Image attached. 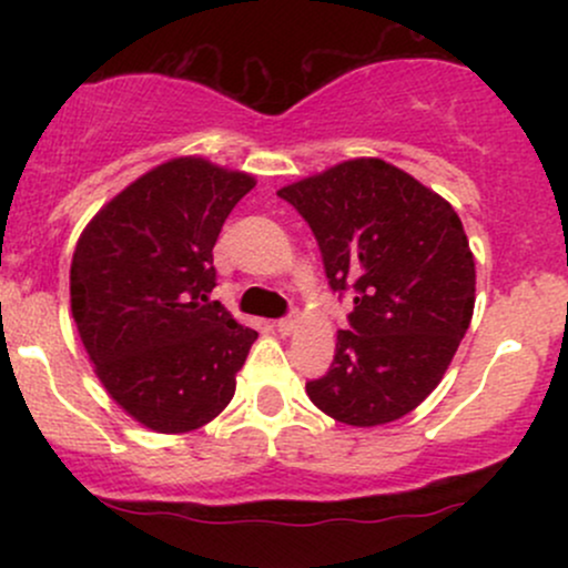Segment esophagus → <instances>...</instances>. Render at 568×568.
<instances>
[{"label":"esophagus","mask_w":568,"mask_h":568,"mask_svg":"<svg viewBox=\"0 0 568 568\" xmlns=\"http://www.w3.org/2000/svg\"><path fill=\"white\" fill-rule=\"evenodd\" d=\"M296 323H298L296 315L283 317V321H277V331H280V334H283V336H288V334H293V328H296Z\"/></svg>","instance_id":"esophagus-1"}]
</instances>
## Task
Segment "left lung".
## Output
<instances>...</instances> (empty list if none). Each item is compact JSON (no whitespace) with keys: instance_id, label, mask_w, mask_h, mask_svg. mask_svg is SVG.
Returning <instances> with one entry per match:
<instances>
[{"instance_id":"8db88e82","label":"left lung","mask_w":568,"mask_h":568,"mask_svg":"<svg viewBox=\"0 0 568 568\" xmlns=\"http://www.w3.org/2000/svg\"><path fill=\"white\" fill-rule=\"evenodd\" d=\"M321 247L325 277L352 293L328 374L306 382L352 427L400 419L438 387L475 306V262L456 211L384 160H347L280 189Z\"/></svg>"}]
</instances>
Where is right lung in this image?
I'll use <instances>...</instances> for the list:
<instances>
[{"mask_svg":"<svg viewBox=\"0 0 568 568\" xmlns=\"http://www.w3.org/2000/svg\"><path fill=\"white\" fill-rule=\"evenodd\" d=\"M253 175L179 158L90 221L71 258V315L95 374L154 433H189L234 395L256 331L219 302L213 245Z\"/></svg>","mask_w":568,"mask_h":568,"instance_id":"obj_1","label":"right lung"}]
</instances>
